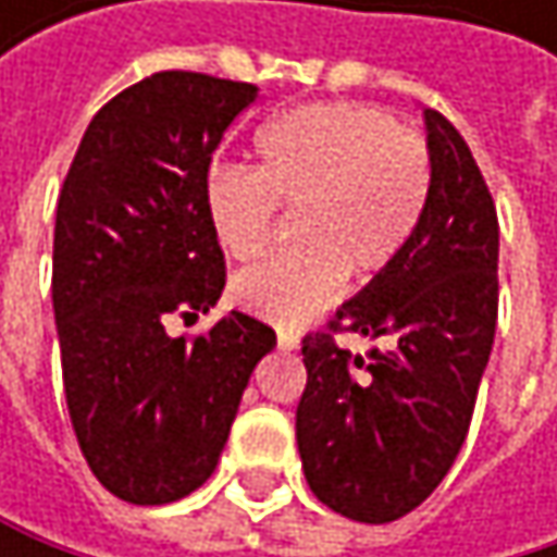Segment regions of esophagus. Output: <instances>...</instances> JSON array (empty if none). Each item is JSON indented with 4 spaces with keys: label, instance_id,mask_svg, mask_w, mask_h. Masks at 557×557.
<instances>
[{
    "label": "esophagus",
    "instance_id": "esophagus-1",
    "mask_svg": "<svg viewBox=\"0 0 557 557\" xmlns=\"http://www.w3.org/2000/svg\"><path fill=\"white\" fill-rule=\"evenodd\" d=\"M277 345L283 351H293V348H299V335L296 332H277Z\"/></svg>",
    "mask_w": 557,
    "mask_h": 557
}]
</instances>
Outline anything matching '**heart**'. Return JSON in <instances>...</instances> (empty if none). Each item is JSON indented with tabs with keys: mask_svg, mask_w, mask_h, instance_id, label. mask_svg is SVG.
<instances>
[{
	"mask_svg": "<svg viewBox=\"0 0 557 557\" xmlns=\"http://www.w3.org/2000/svg\"><path fill=\"white\" fill-rule=\"evenodd\" d=\"M432 193L422 135L368 102H309L268 122L255 138V173L215 168L202 209L232 261H255L274 238L280 209L296 212V248L232 280L242 309L299 325L325 309L345 274L389 268L416 235Z\"/></svg>",
	"mask_w": 557,
	"mask_h": 557,
	"instance_id": "b5f03b06",
	"label": "heart"
}]
</instances>
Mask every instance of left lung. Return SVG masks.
<instances>
[{"instance_id":"1","label":"left lung","mask_w":557,"mask_h":557,"mask_svg":"<svg viewBox=\"0 0 557 557\" xmlns=\"http://www.w3.org/2000/svg\"><path fill=\"white\" fill-rule=\"evenodd\" d=\"M432 193L403 255L302 338L296 445L309 491L358 522H393L455 465L494 348L500 225L458 128L425 109ZM389 337L364 362L334 335Z\"/></svg>"}]
</instances>
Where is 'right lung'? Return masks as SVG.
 <instances>
[{"mask_svg":"<svg viewBox=\"0 0 557 557\" xmlns=\"http://www.w3.org/2000/svg\"><path fill=\"white\" fill-rule=\"evenodd\" d=\"M255 96V83L209 73L145 76L92 115L57 199L66 409L89 471L125 503L161 506L209 481L251 371L277 345L245 312L193 338L168 332L173 315L196 319L222 296L202 186Z\"/></svg>","mask_w":557,"mask_h":557,"instance_id":"add662e5","label":"right lung"}]
</instances>
